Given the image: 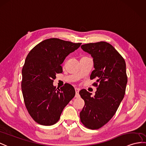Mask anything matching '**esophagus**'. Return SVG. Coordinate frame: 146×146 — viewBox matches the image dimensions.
<instances>
[{
    "instance_id": "1",
    "label": "esophagus",
    "mask_w": 146,
    "mask_h": 146,
    "mask_svg": "<svg viewBox=\"0 0 146 146\" xmlns=\"http://www.w3.org/2000/svg\"><path fill=\"white\" fill-rule=\"evenodd\" d=\"M75 90H76V97H79V88H75Z\"/></svg>"
}]
</instances>
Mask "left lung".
I'll use <instances>...</instances> for the list:
<instances>
[{"label":"left lung","instance_id":"left-lung-1","mask_svg":"<svg viewBox=\"0 0 146 146\" xmlns=\"http://www.w3.org/2000/svg\"><path fill=\"white\" fill-rule=\"evenodd\" d=\"M81 48L93 58L95 69L90 79H97L99 85L94 97L85 89L79 92L85 102L80 118L85 127L97 129L111 119L124 98L127 82L126 62L108 42L85 44ZM94 85L97 86V83Z\"/></svg>","mask_w":146,"mask_h":146}]
</instances>
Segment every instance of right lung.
Wrapping results in <instances>:
<instances>
[{
    "instance_id": "obj_1",
    "label": "right lung",
    "mask_w": 146,
    "mask_h": 146,
    "mask_svg": "<svg viewBox=\"0 0 146 146\" xmlns=\"http://www.w3.org/2000/svg\"><path fill=\"white\" fill-rule=\"evenodd\" d=\"M80 45L49 38L40 42L27 55L22 69V91L28 113L38 124H55L75 96V89L70 84L56 88L53 80L56 74L62 72L61 65L66 57Z\"/></svg>"
}]
</instances>
